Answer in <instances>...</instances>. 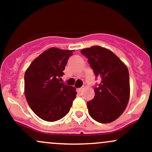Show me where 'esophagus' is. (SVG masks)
Instances as JSON below:
<instances>
[{"label":"esophagus","mask_w":152,"mask_h":152,"mask_svg":"<svg viewBox=\"0 0 152 152\" xmlns=\"http://www.w3.org/2000/svg\"><path fill=\"white\" fill-rule=\"evenodd\" d=\"M82 89H83V87L79 88H77V91H78V92H80L81 91H82Z\"/></svg>","instance_id":"obj_1"}]
</instances>
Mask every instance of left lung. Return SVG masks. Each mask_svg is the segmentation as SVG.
I'll list each match as a JSON object with an SVG mask.
<instances>
[{
	"instance_id": "left-lung-1",
	"label": "left lung",
	"mask_w": 152,
	"mask_h": 152,
	"mask_svg": "<svg viewBox=\"0 0 152 152\" xmlns=\"http://www.w3.org/2000/svg\"><path fill=\"white\" fill-rule=\"evenodd\" d=\"M100 83L94 99L87 102L88 113L99 123L112 122L126 109L129 98V76L126 66L113 53L100 46L81 50Z\"/></svg>"
}]
</instances>
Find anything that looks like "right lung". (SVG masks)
Returning <instances> with one entry per match:
<instances>
[{"label": "right lung", "instance_id": "add662e5", "mask_svg": "<svg viewBox=\"0 0 152 152\" xmlns=\"http://www.w3.org/2000/svg\"><path fill=\"white\" fill-rule=\"evenodd\" d=\"M72 52L50 48L34 59L25 73L26 100L34 113L45 121L64 117L75 99V88L61 83Z\"/></svg>", "mask_w": 152, "mask_h": 152}]
</instances>
